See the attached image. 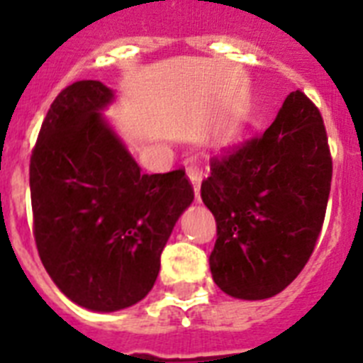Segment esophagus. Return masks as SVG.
<instances>
[{
	"label": "esophagus",
	"instance_id": "34e87169",
	"mask_svg": "<svg viewBox=\"0 0 363 363\" xmlns=\"http://www.w3.org/2000/svg\"><path fill=\"white\" fill-rule=\"evenodd\" d=\"M187 176L191 179L192 187H194V194H196V200H200V184H201V169L194 163H189L187 165Z\"/></svg>",
	"mask_w": 363,
	"mask_h": 363
}]
</instances>
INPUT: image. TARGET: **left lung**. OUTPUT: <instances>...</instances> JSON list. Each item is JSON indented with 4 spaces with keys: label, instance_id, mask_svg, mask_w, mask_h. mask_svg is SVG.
I'll return each mask as SVG.
<instances>
[{
    "label": "left lung",
    "instance_id": "obj_1",
    "mask_svg": "<svg viewBox=\"0 0 363 363\" xmlns=\"http://www.w3.org/2000/svg\"><path fill=\"white\" fill-rule=\"evenodd\" d=\"M331 178L322 114L303 92H291L264 134L211 160L201 200L218 229L214 284L240 300L281 293L313 255Z\"/></svg>",
    "mask_w": 363,
    "mask_h": 363
}]
</instances>
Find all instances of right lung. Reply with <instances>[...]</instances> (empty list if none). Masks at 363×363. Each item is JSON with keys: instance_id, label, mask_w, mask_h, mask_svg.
I'll list each match as a JSON object with an SVG mask.
<instances>
[{"instance_id": "obj_1", "label": "right lung", "mask_w": 363, "mask_h": 363, "mask_svg": "<svg viewBox=\"0 0 363 363\" xmlns=\"http://www.w3.org/2000/svg\"><path fill=\"white\" fill-rule=\"evenodd\" d=\"M116 99L101 82L63 89L30 156L38 252L74 303L114 313L149 294L160 256L194 200L185 172L143 174L101 112Z\"/></svg>"}]
</instances>
